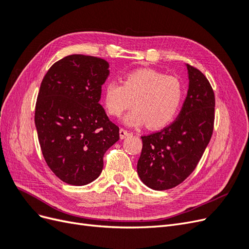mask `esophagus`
Instances as JSON below:
<instances>
[{"label": "esophagus", "instance_id": "1", "mask_svg": "<svg viewBox=\"0 0 249 249\" xmlns=\"http://www.w3.org/2000/svg\"><path fill=\"white\" fill-rule=\"evenodd\" d=\"M130 135H131V133L127 132V131L124 130V129H120V130H119L120 139H124V138H126L127 136H130Z\"/></svg>", "mask_w": 249, "mask_h": 249}]
</instances>
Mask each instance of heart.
Here are the masks:
<instances>
[{"label":"heart","instance_id":"obj_1","mask_svg":"<svg viewBox=\"0 0 249 249\" xmlns=\"http://www.w3.org/2000/svg\"><path fill=\"white\" fill-rule=\"evenodd\" d=\"M183 96L182 82L152 69L131 71L124 83L110 81L104 88L105 105L111 115L120 116L134 102L135 108L124 117V124L127 126L146 124L152 130L161 129L176 117Z\"/></svg>","mask_w":249,"mask_h":249}]
</instances>
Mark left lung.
I'll return each instance as SVG.
<instances>
[{
	"instance_id": "left-lung-1",
	"label": "left lung",
	"mask_w": 249,
	"mask_h": 249,
	"mask_svg": "<svg viewBox=\"0 0 249 249\" xmlns=\"http://www.w3.org/2000/svg\"><path fill=\"white\" fill-rule=\"evenodd\" d=\"M186 67L189 87L178 118L162 131L141 137L137 172L154 190L171 189L189 177L213 134V89L201 71L189 64Z\"/></svg>"
}]
</instances>
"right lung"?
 Wrapping results in <instances>:
<instances>
[{
    "mask_svg": "<svg viewBox=\"0 0 249 249\" xmlns=\"http://www.w3.org/2000/svg\"><path fill=\"white\" fill-rule=\"evenodd\" d=\"M106 60L70 55L53 64L37 96L35 125L48 166L64 183L84 186L99 178L119 127L99 103L109 76Z\"/></svg>",
    "mask_w": 249,
    "mask_h": 249,
    "instance_id": "add662e5",
    "label": "right lung"
}]
</instances>
